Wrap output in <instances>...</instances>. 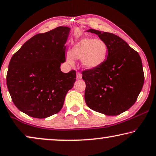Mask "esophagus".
<instances>
[{"label":"esophagus","mask_w":156,"mask_h":156,"mask_svg":"<svg viewBox=\"0 0 156 156\" xmlns=\"http://www.w3.org/2000/svg\"><path fill=\"white\" fill-rule=\"evenodd\" d=\"M76 77H77V78L80 80V79L82 78V74H81L80 73H79V72H78V73H76Z\"/></svg>","instance_id":"34e87169"}]
</instances>
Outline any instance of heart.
<instances>
[{"mask_svg":"<svg viewBox=\"0 0 156 156\" xmlns=\"http://www.w3.org/2000/svg\"><path fill=\"white\" fill-rule=\"evenodd\" d=\"M108 55V47L102 39L94 37H83L71 50V55L67 56V61L73 63V59L80 60L83 68L94 70L105 62Z\"/></svg>","mask_w":156,"mask_h":156,"instance_id":"obj_1","label":"heart"}]
</instances>
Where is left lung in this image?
<instances>
[{"mask_svg": "<svg viewBox=\"0 0 156 156\" xmlns=\"http://www.w3.org/2000/svg\"><path fill=\"white\" fill-rule=\"evenodd\" d=\"M106 42L105 62L94 70L83 71L85 100L89 108L105 115H119L134 104L144 83L139 53L117 35L90 29Z\"/></svg>", "mask_w": 156, "mask_h": 156, "instance_id": "left-lung-1", "label": "left lung"}]
</instances>
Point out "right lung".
Here are the masks:
<instances>
[{
    "mask_svg": "<svg viewBox=\"0 0 156 156\" xmlns=\"http://www.w3.org/2000/svg\"><path fill=\"white\" fill-rule=\"evenodd\" d=\"M70 28L60 26L26 41L12 56L6 83L17 108L43 119L58 113L68 91L73 87L76 71H61L66 61Z\"/></svg>",
    "mask_w": 156,
    "mask_h": 156,
    "instance_id": "1",
    "label": "right lung"
}]
</instances>
